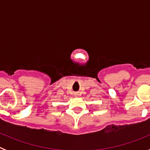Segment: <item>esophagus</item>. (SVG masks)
Masks as SVG:
<instances>
[{
	"instance_id": "1",
	"label": "esophagus",
	"mask_w": 150,
	"mask_h": 150,
	"mask_svg": "<svg viewBox=\"0 0 150 150\" xmlns=\"http://www.w3.org/2000/svg\"><path fill=\"white\" fill-rule=\"evenodd\" d=\"M75 95H77V94H75Z\"/></svg>"
}]
</instances>
